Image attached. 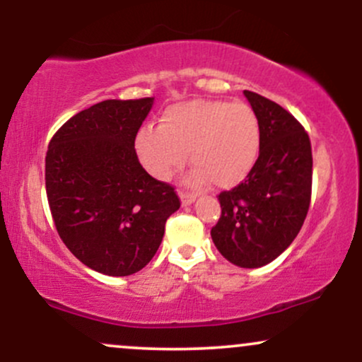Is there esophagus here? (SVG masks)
<instances>
[{
  "label": "esophagus",
  "instance_id": "esophagus-1",
  "mask_svg": "<svg viewBox=\"0 0 362 362\" xmlns=\"http://www.w3.org/2000/svg\"><path fill=\"white\" fill-rule=\"evenodd\" d=\"M180 201L184 206H189L192 204L195 201V194H190V192H184V190H180Z\"/></svg>",
  "mask_w": 362,
  "mask_h": 362
}]
</instances>
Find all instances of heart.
Masks as SVG:
<instances>
[{"mask_svg":"<svg viewBox=\"0 0 362 362\" xmlns=\"http://www.w3.org/2000/svg\"><path fill=\"white\" fill-rule=\"evenodd\" d=\"M260 149V127L255 112L243 102L197 98L170 107L160 127L146 126L136 136L139 160L160 180H168L187 161L194 170L190 185L213 182L230 189L247 178Z\"/></svg>","mask_w":362,"mask_h":362,"instance_id":"heart-1","label":"heart"}]
</instances>
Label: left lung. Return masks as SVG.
Returning <instances> with one entry per match:
<instances>
[{"instance_id":"left-lung-1","label":"left lung","mask_w":362,"mask_h":362,"mask_svg":"<svg viewBox=\"0 0 362 362\" xmlns=\"http://www.w3.org/2000/svg\"><path fill=\"white\" fill-rule=\"evenodd\" d=\"M260 127L255 167L218 195L221 216L211 236L231 264L255 269L281 255L300 233L311 199L313 158L308 132L288 110L245 90Z\"/></svg>"}]
</instances>
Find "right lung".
<instances>
[{
  "mask_svg": "<svg viewBox=\"0 0 362 362\" xmlns=\"http://www.w3.org/2000/svg\"><path fill=\"white\" fill-rule=\"evenodd\" d=\"M151 107V97L95 103L49 143L45 192L57 233L78 260L105 276L141 271L180 207L175 189L149 175L136 155Z\"/></svg>",
  "mask_w": 362,
  "mask_h": 362,
  "instance_id": "obj_1",
  "label": "right lung"
}]
</instances>
